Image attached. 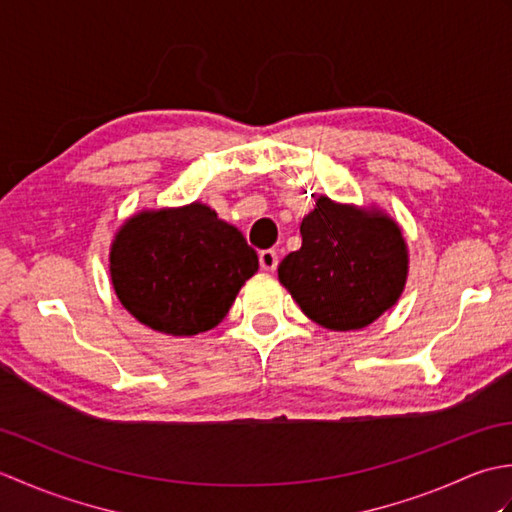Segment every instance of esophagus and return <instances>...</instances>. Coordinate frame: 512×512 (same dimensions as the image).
I'll use <instances>...</instances> for the list:
<instances>
[{"label": "esophagus", "mask_w": 512, "mask_h": 512, "mask_svg": "<svg viewBox=\"0 0 512 512\" xmlns=\"http://www.w3.org/2000/svg\"><path fill=\"white\" fill-rule=\"evenodd\" d=\"M277 264H279V257L273 248L262 250V253H259V266H262V270H266V273H273Z\"/></svg>", "instance_id": "esophagus-1"}]
</instances>
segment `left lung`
Here are the masks:
<instances>
[{
    "instance_id": "1",
    "label": "left lung",
    "mask_w": 512,
    "mask_h": 512,
    "mask_svg": "<svg viewBox=\"0 0 512 512\" xmlns=\"http://www.w3.org/2000/svg\"><path fill=\"white\" fill-rule=\"evenodd\" d=\"M301 248L277 275L308 319L325 330H363L398 303L409 275L400 224L378 206L319 195L299 226Z\"/></svg>"
}]
</instances>
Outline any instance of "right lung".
<instances>
[{
	"label": "right lung",
	"instance_id": "obj_1",
	"mask_svg": "<svg viewBox=\"0 0 512 512\" xmlns=\"http://www.w3.org/2000/svg\"><path fill=\"white\" fill-rule=\"evenodd\" d=\"M257 268L242 231L202 202L138 211L110 246L118 301L138 323L169 336L213 330Z\"/></svg>",
	"mask_w": 512,
	"mask_h": 512
}]
</instances>
